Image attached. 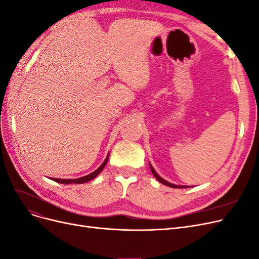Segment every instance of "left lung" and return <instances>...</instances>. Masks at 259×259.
<instances>
[{
    "mask_svg": "<svg viewBox=\"0 0 259 259\" xmlns=\"http://www.w3.org/2000/svg\"><path fill=\"white\" fill-rule=\"evenodd\" d=\"M149 165H150V164H149ZM150 169H151V171H152V174H154V176L157 178L158 181H160L161 184H163V185H165V186H167V187H169V188H188V187H186V186H176V185H173V184L168 183V181L164 180L163 178H161V177L157 174V171L155 170V168L152 167L151 165H150Z\"/></svg>",
    "mask_w": 259,
    "mask_h": 259,
    "instance_id": "8db88e82",
    "label": "left lung"
}]
</instances>
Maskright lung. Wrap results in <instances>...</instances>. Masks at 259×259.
<instances>
[{"mask_svg":"<svg viewBox=\"0 0 259 259\" xmlns=\"http://www.w3.org/2000/svg\"><path fill=\"white\" fill-rule=\"evenodd\" d=\"M108 160H109V155L107 156V158H105V160L103 161V163H102L97 169H96L95 171H93V173L84 176V177H80V178H76V179H60V178H53L52 180L56 181V183L64 184V185H69V184H84V183H88V181H90V180L96 178V177H97V176L100 174V171L104 168L105 164H107Z\"/></svg>","mask_w":259,"mask_h":259,"instance_id":"1","label":"right lung"}]
</instances>
